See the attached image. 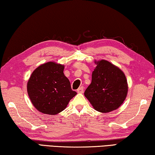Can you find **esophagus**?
<instances>
[{
  "mask_svg": "<svg viewBox=\"0 0 155 155\" xmlns=\"http://www.w3.org/2000/svg\"><path fill=\"white\" fill-rule=\"evenodd\" d=\"M83 91H84V88H83V87H80L78 88V90H77V92L79 93V94H83Z\"/></svg>",
  "mask_w": 155,
  "mask_h": 155,
  "instance_id": "esophagus-1",
  "label": "esophagus"
}]
</instances>
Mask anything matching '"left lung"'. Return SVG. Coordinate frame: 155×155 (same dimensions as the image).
I'll use <instances>...</instances> for the list:
<instances>
[{
	"mask_svg": "<svg viewBox=\"0 0 155 155\" xmlns=\"http://www.w3.org/2000/svg\"><path fill=\"white\" fill-rule=\"evenodd\" d=\"M96 64L91 83L84 94L96 111L111 112L118 108L127 97V78L119 68L106 60L96 61Z\"/></svg>",
	"mask_w": 155,
	"mask_h": 155,
	"instance_id": "left-lung-1",
	"label": "left lung"
}]
</instances>
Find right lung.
<instances>
[{"mask_svg":"<svg viewBox=\"0 0 155 155\" xmlns=\"http://www.w3.org/2000/svg\"><path fill=\"white\" fill-rule=\"evenodd\" d=\"M64 65L48 62L37 68L30 77L28 96L33 106L42 114H59L77 94L64 75Z\"/></svg>","mask_w":155,"mask_h":155,"instance_id":"right-lung-1","label":"right lung"}]
</instances>
